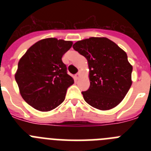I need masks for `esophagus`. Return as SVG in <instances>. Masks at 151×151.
Here are the masks:
<instances>
[{
    "label": "esophagus",
    "instance_id": "esophagus-1",
    "mask_svg": "<svg viewBox=\"0 0 151 151\" xmlns=\"http://www.w3.org/2000/svg\"><path fill=\"white\" fill-rule=\"evenodd\" d=\"M79 77H80V73H79V72H78V73H76V75H75V76H74V78H75V79H76V80L78 79V78H79Z\"/></svg>",
    "mask_w": 151,
    "mask_h": 151
}]
</instances>
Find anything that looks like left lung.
Segmentation results:
<instances>
[{
    "label": "left lung",
    "instance_id": "obj_1",
    "mask_svg": "<svg viewBox=\"0 0 151 151\" xmlns=\"http://www.w3.org/2000/svg\"><path fill=\"white\" fill-rule=\"evenodd\" d=\"M73 47L88 63L90 87L82 92L84 100L101 110L117 106L132 83V66L126 53L106 38L92 37L78 41Z\"/></svg>",
    "mask_w": 151,
    "mask_h": 151
}]
</instances>
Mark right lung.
Segmentation results:
<instances>
[{"label": "right lung", "instance_id": "add662e5", "mask_svg": "<svg viewBox=\"0 0 151 151\" xmlns=\"http://www.w3.org/2000/svg\"><path fill=\"white\" fill-rule=\"evenodd\" d=\"M72 45L70 41L45 38L30 47L19 60L15 79L28 104L47 112L63 102L74 80L67 74L62 57Z\"/></svg>", "mask_w": 151, "mask_h": 151}]
</instances>
